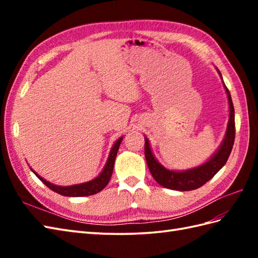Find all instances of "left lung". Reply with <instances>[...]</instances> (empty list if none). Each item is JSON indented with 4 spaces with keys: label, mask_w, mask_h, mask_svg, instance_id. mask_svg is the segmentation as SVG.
I'll return each mask as SVG.
<instances>
[{
    "label": "left lung",
    "mask_w": 258,
    "mask_h": 258,
    "mask_svg": "<svg viewBox=\"0 0 258 258\" xmlns=\"http://www.w3.org/2000/svg\"><path fill=\"white\" fill-rule=\"evenodd\" d=\"M218 73L221 75L220 71H218ZM224 87H225L226 90L229 104V119L227 124L226 134L222 142L220 149L216 151L215 154H214L206 163L194 168L186 169V171H171V169L165 168L157 162V160L154 157V155H153V153L151 151L150 142L147 140V138H145L144 153L147 166H149L152 176L154 177V179L160 185L174 190H193L201 187V186L208 182V180H210L214 175L226 164L235 141V112L231 93H229L225 84H224Z\"/></svg>",
    "instance_id": "obj_1"
}]
</instances>
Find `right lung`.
Segmentation results:
<instances>
[{"mask_svg": "<svg viewBox=\"0 0 258 258\" xmlns=\"http://www.w3.org/2000/svg\"><path fill=\"white\" fill-rule=\"evenodd\" d=\"M123 138H119L115 144L113 145L111 152H109L108 158L106 161L105 166H104L103 171L101 172V174L98 175L97 177H95L94 179L90 180V182L86 183H82V184H76V185H72V186H57L54 185L50 182H47L46 179H44L41 176L33 171L36 176L40 178L43 184H45L48 188L55 191V193L61 194L63 196H70V197H79V196H90V195H94L98 191H101L105 186L108 184L109 179H111L112 173H113V168H114V162L115 158H116L117 155V151L119 149L120 142H122Z\"/></svg>", "mask_w": 258, "mask_h": 258, "instance_id": "obj_1", "label": "right lung"}]
</instances>
